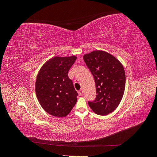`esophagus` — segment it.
<instances>
[{
  "label": "esophagus",
  "instance_id": "1",
  "mask_svg": "<svg viewBox=\"0 0 157 157\" xmlns=\"http://www.w3.org/2000/svg\"><path fill=\"white\" fill-rule=\"evenodd\" d=\"M78 95H79L80 96H82V95L83 94V90H80L78 92Z\"/></svg>",
  "mask_w": 157,
  "mask_h": 157
}]
</instances>
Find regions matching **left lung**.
Segmentation results:
<instances>
[{"mask_svg":"<svg viewBox=\"0 0 157 157\" xmlns=\"http://www.w3.org/2000/svg\"><path fill=\"white\" fill-rule=\"evenodd\" d=\"M83 58L94 76L97 93L96 99L88 105L97 115H107L115 110L124 95V67L115 57L102 50L84 54Z\"/></svg>","mask_w":157,"mask_h":157,"instance_id":"8db88e82","label":"left lung"}]
</instances>
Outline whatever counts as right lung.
Instances as JSON below:
<instances>
[{
    "mask_svg": "<svg viewBox=\"0 0 157 157\" xmlns=\"http://www.w3.org/2000/svg\"><path fill=\"white\" fill-rule=\"evenodd\" d=\"M77 57L55 56L42 66L38 73L35 92L44 110L56 117H64L72 110L77 101L78 93L68 71Z\"/></svg>",
    "mask_w": 157,
    "mask_h": 157,
    "instance_id": "obj_1",
    "label": "right lung"
}]
</instances>
